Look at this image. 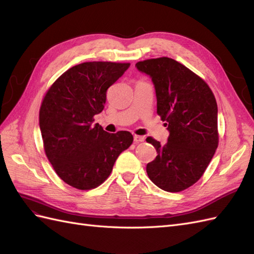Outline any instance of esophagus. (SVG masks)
<instances>
[{
    "label": "esophagus",
    "mask_w": 254,
    "mask_h": 254,
    "mask_svg": "<svg viewBox=\"0 0 254 254\" xmlns=\"http://www.w3.org/2000/svg\"><path fill=\"white\" fill-rule=\"evenodd\" d=\"M145 139H144V136H142V135H134L133 136V141H134V143H140V142H143Z\"/></svg>",
    "instance_id": "1"
}]
</instances>
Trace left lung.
<instances>
[{
	"label": "left lung",
	"instance_id": "8db88e82",
	"mask_svg": "<svg viewBox=\"0 0 254 254\" xmlns=\"http://www.w3.org/2000/svg\"><path fill=\"white\" fill-rule=\"evenodd\" d=\"M135 66L151 77L157 113L170 131L163 146L146 139L158 153L146 172L161 190H187L201 178L218 146L216 99L201 77L172 58L147 59Z\"/></svg>",
	"mask_w": 254,
	"mask_h": 254
}]
</instances>
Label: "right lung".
Wrapping results in <instances>:
<instances>
[{"label": "right lung", "instance_id": "obj_1", "mask_svg": "<svg viewBox=\"0 0 254 254\" xmlns=\"http://www.w3.org/2000/svg\"><path fill=\"white\" fill-rule=\"evenodd\" d=\"M130 64L92 61L72 66L44 95L39 125L54 171L77 190L95 189L108 178L121 152L133 142L129 131L108 133L94 115L104 110L107 90Z\"/></svg>", "mask_w": 254, "mask_h": 254}]
</instances>
